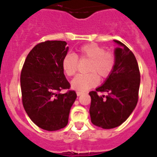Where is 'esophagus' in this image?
Wrapping results in <instances>:
<instances>
[{"label": "esophagus", "instance_id": "obj_1", "mask_svg": "<svg viewBox=\"0 0 157 157\" xmlns=\"http://www.w3.org/2000/svg\"><path fill=\"white\" fill-rule=\"evenodd\" d=\"M76 94H77V96H78V97H79L80 95H82V93L79 92V91H78V92L76 93Z\"/></svg>", "mask_w": 157, "mask_h": 157}]
</instances>
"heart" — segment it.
Wrapping results in <instances>:
<instances>
[{
    "label": "heart",
    "mask_w": 157,
    "mask_h": 157,
    "mask_svg": "<svg viewBox=\"0 0 157 157\" xmlns=\"http://www.w3.org/2000/svg\"><path fill=\"white\" fill-rule=\"evenodd\" d=\"M80 59H90L88 71L90 73L79 74L72 79L71 88L75 90L84 92L95 86L99 82V78H106L111 74L115 65L114 55L105 52L102 46L95 43H90L80 47L78 49ZM78 67V58L73 53L67 54L62 60V68L67 76L75 74Z\"/></svg>",
    "instance_id": "b5f03b06"
}]
</instances>
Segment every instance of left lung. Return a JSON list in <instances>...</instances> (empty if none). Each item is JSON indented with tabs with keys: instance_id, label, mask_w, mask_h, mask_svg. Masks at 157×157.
<instances>
[{
	"instance_id": "obj_1",
	"label": "left lung",
	"mask_w": 157,
	"mask_h": 157,
	"mask_svg": "<svg viewBox=\"0 0 157 157\" xmlns=\"http://www.w3.org/2000/svg\"><path fill=\"white\" fill-rule=\"evenodd\" d=\"M114 50L113 70L104 83L89 93L91 97L90 108L91 122L103 129L120 126L128 119L135 109L138 99L140 72L133 52L120 41ZM105 92L106 96L97 95Z\"/></svg>"
}]
</instances>
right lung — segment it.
<instances>
[{
	"instance_id": "1",
	"label": "right lung",
	"mask_w": 157,
	"mask_h": 157,
	"mask_svg": "<svg viewBox=\"0 0 157 157\" xmlns=\"http://www.w3.org/2000/svg\"><path fill=\"white\" fill-rule=\"evenodd\" d=\"M66 41H46L37 44L27 55L20 76L23 105L34 124L53 131L68 123L69 113L77 95L70 88L62 68L68 52Z\"/></svg>"
}]
</instances>
